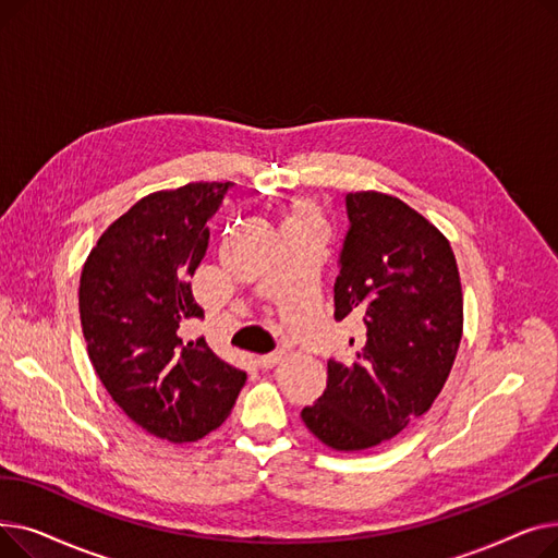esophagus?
Returning a JSON list of instances; mask_svg holds the SVG:
<instances>
[{
  "mask_svg": "<svg viewBox=\"0 0 558 558\" xmlns=\"http://www.w3.org/2000/svg\"><path fill=\"white\" fill-rule=\"evenodd\" d=\"M282 362V353H269V355H262L257 357V366L259 368H274Z\"/></svg>",
  "mask_w": 558,
  "mask_h": 558,
  "instance_id": "obj_1",
  "label": "esophagus"
}]
</instances>
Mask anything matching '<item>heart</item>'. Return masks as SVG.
<instances>
[{
	"label": "heart",
	"mask_w": 558,
	"mask_h": 558,
	"mask_svg": "<svg viewBox=\"0 0 558 558\" xmlns=\"http://www.w3.org/2000/svg\"><path fill=\"white\" fill-rule=\"evenodd\" d=\"M320 210L312 198H294L287 205V226H318Z\"/></svg>",
	"instance_id": "heart-1"
}]
</instances>
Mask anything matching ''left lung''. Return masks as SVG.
<instances>
[{"instance_id": "obj_1", "label": "left lung", "mask_w": 558, "mask_h": 558, "mask_svg": "<svg viewBox=\"0 0 558 558\" xmlns=\"http://www.w3.org/2000/svg\"><path fill=\"white\" fill-rule=\"evenodd\" d=\"M345 205L335 318L362 316L366 341L350 366L328 362L326 391L301 418L320 444L360 452L441 393L463 335V294L448 238L412 205L375 190L350 192Z\"/></svg>"}]
</instances>
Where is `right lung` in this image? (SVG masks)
I'll use <instances>...</instances> for the list:
<instances>
[{
    "mask_svg": "<svg viewBox=\"0 0 558 558\" xmlns=\"http://www.w3.org/2000/svg\"><path fill=\"white\" fill-rule=\"evenodd\" d=\"M228 187L146 194L104 230L81 271V328L101 385L135 425L169 444L217 429L246 383L203 337L185 343L179 332L203 318L190 278Z\"/></svg>",
    "mask_w": 558,
    "mask_h": 558,
    "instance_id": "obj_1",
    "label": "right lung"
}]
</instances>
